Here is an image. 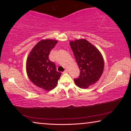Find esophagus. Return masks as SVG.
<instances>
[{"label": "esophagus", "mask_w": 131, "mask_h": 131, "mask_svg": "<svg viewBox=\"0 0 131 131\" xmlns=\"http://www.w3.org/2000/svg\"><path fill=\"white\" fill-rule=\"evenodd\" d=\"M68 72V70L67 69H65V70L63 72V73H66Z\"/></svg>", "instance_id": "esophagus-1"}]
</instances>
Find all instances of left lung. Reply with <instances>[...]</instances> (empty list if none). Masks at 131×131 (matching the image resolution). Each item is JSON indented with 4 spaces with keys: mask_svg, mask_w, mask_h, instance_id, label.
Listing matches in <instances>:
<instances>
[{
    "mask_svg": "<svg viewBox=\"0 0 131 131\" xmlns=\"http://www.w3.org/2000/svg\"><path fill=\"white\" fill-rule=\"evenodd\" d=\"M80 70L78 79L74 83L79 88L86 89L99 80L104 69V60L99 50L86 39L70 41Z\"/></svg>",
    "mask_w": 131,
    "mask_h": 131,
    "instance_id": "8db88e82",
    "label": "left lung"
}]
</instances>
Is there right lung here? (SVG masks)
<instances>
[{"mask_svg": "<svg viewBox=\"0 0 131 131\" xmlns=\"http://www.w3.org/2000/svg\"><path fill=\"white\" fill-rule=\"evenodd\" d=\"M58 40L43 39L39 41L26 59V70L30 80L35 85L46 91L56 87L61 73L57 71L55 63L50 61L48 55Z\"/></svg>", "mask_w": 131, "mask_h": 131, "instance_id": "add662e5", "label": "right lung"}]
</instances>
